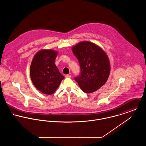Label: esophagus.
Listing matches in <instances>:
<instances>
[{"mask_svg": "<svg viewBox=\"0 0 146 146\" xmlns=\"http://www.w3.org/2000/svg\"><path fill=\"white\" fill-rule=\"evenodd\" d=\"M65 77H66V78H71V75H66L65 76Z\"/></svg>", "mask_w": 146, "mask_h": 146, "instance_id": "obj_1", "label": "esophagus"}]
</instances>
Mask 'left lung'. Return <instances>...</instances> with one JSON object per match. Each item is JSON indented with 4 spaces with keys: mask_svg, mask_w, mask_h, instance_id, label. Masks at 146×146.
<instances>
[{
    "mask_svg": "<svg viewBox=\"0 0 146 146\" xmlns=\"http://www.w3.org/2000/svg\"><path fill=\"white\" fill-rule=\"evenodd\" d=\"M80 66L81 74L75 78L81 89L86 93L98 90L108 80L110 63L104 50L92 42L83 41L72 47Z\"/></svg>",
    "mask_w": 146,
    "mask_h": 146,
    "instance_id": "obj_1",
    "label": "left lung"
}]
</instances>
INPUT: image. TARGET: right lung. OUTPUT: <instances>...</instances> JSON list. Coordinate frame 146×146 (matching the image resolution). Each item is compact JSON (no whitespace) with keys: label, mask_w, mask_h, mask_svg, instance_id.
<instances>
[{"label":"right lung","mask_w":146,"mask_h":146,"mask_svg":"<svg viewBox=\"0 0 146 146\" xmlns=\"http://www.w3.org/2000/svg\"><path fill=\"white\" fill-rule=\"evenodd\" d=\"M58 52L53 49H42L34 56L30 65L31 81L42 93L51 95L55 92L64 77L54 63Z\"/></svg>","instance_id":"right-lung-1"}]
</instances>
